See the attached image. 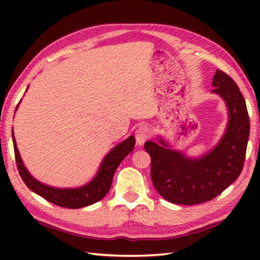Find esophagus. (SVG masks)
I'll use <instances>...</instances> for the list:
<instances>
[{
  "mask_svg": "<svg viewBox=\"0 0 260 260\" xmlns=\"http://www.w3.org/2000/svg\"><path fill=\"white\" fill-rule=\"evenodd\" d=\"M151 136V129L146 126H141L139 129L136 131L135 137H136V143L139 145H142L143 143L150 139Z\"/></svg>",
  "mask_w": 260,
  "mask_h": 260,
  "instance_id": "obj_1",
  "label": "esophagus"
}]
</instances>
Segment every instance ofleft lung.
Listing matches in <instances>:
<instances>
[{"label": "left lung", "instance_id": "left-lung-1", "mask_svg": "<svg viewBox=\"0 0 260 260\" xmlns=\"http://www.w3.org/2000/svg\"><path fill=\"white\" fill-rule=\"evenodd\" d=\"M212 92L225 102L229 120L225 133L211 151L199 158L147 141L145 151L151 155V178L156 191L175 204H199L212 200L240 175L249 139V115L245 98L234 79L217 69Z\"/></svg>", "mask_w": 260, "mask_h": 260}]
</instances>
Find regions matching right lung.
Masks as SVG:
<instances>
[{"instance_id":"1","label":"right lung","mask_w":260,"mask_h":260,"mask_svg":"<svg viewBox=\"0 0 260 260\" xmlns=\"http://www.w3.org/2000/svg\"><path fill=\"white\" fill-rule=\"evenodd\" d=\"M16 108H18V106H16ZM12 137L16 167H18L19 173L25 185L37 194L46 199L47 201L56 204V206L68 209L87 207L102 200L110 189L116 169L118 168L120 162L134 150L135 146V137L129 136L128 139L116 145L105 156L96 176L89 183H87L84 186L76 187V189H58V187H52L41 183L29 173V171L25 169L23 162H22L19 150L16 147L13 131Z\"/></svg>"}]
</instances>
